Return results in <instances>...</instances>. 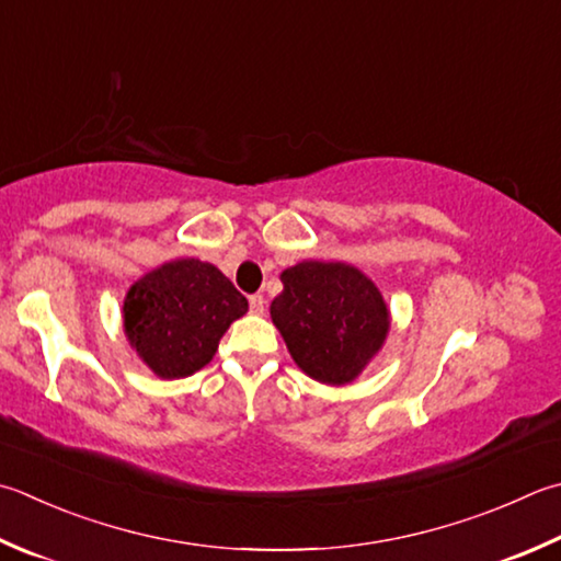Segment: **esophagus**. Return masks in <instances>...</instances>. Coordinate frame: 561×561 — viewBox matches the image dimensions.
<instances>
[{
	"label": "esophagus",
	"instance_id": "34e87169",
	"mask_svg": "<svg viewBox=\"0 0 561 561\" xmlns=\"http://www.w3.org/2000/svg\"><path fill=\"white\" fill-rule=\"evenodd\" d=\"M249 308H251L253 314H263V308H266V300H263L261 293L251 295V298H249Z\"/></svg>",
	"mask_w": 561,
	"mask_h": 561
}]
</instances>
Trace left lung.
Wrapping results in <instances>:
<instances>
[{
  "label": "left lung",
  "instance_id": "8db88e82",
  "mask_svg": "<svg viewBox=\"0 0 561 561\" xmlns=\"http://www.w3.org/2000/svg\"><path fill=\"white\" fill-rule=\"evenodd\" d=\"M280 280L271 317L293 362L320 383H352L390 330L383 295L362 271L340 261H302L285 268Z\"/></svg>",
  "mask_w": 561,
  "mask_h": 561
}]
</instances>
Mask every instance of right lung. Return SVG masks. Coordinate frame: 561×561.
Instances as JSON below:
<instances>
[{
	"label": "right lung",
	"instance_id": "obj_1",
	"mask_svg": "<svg viewBox=\"0 0 561 561\" xmlns=\"http://www.w3.org/2000/svg\"><path fill=\"white\" fill-rule=\"evenodd\" d=\"M249 302L213 263L178 259L146 273L124 298V332L158 378H185L213 362Z\"/></svg>",
	"mask_w": 561,
	"mask_h": 561
}]
</instances>
